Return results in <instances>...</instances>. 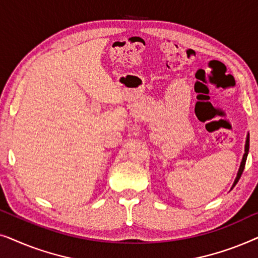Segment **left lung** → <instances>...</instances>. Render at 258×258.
I'll use <instances>...</instances> for the list:
<instances>
[{
  "mask_svg": "<svg viewBox=\"0 0 258 258\" xmlns=\"http://www.w3.org/2000/svg\"><path fill=\"white\" fill-rule=\"evenodd\" d=\"M248 153H249V134H248V135H246V140H245L244 155H243V158H242L241 165H239V169H238L237 176H236V178H235L234 183H232V186H231V189H230V190H232V188H234V186H235L236 184H237L238 179L241 178V175H242V172H243V170H244V167H245V162H246V157H248Z\"/></svg>",
  "mask_w": 258,
  "mask_h": 258,
  "instance_id": "obj_1",
  "label": "left lung"
}]
</instances>
